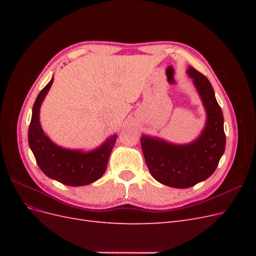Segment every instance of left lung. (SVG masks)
I'll return each mask as SVG.
<instances>
[{
	"mask_svg": "<svg viewBox=\"0 0 256 256\" xmlns=\"http://www.w3.org/2000/svg\"><path fill=\"white\" fill-rule=\"evenodd\" d=\"M188 74L193 79L207 112L205 129L196 141L174 145L143 136L141 146L152 176L173 188H189L207 180L218 166L226 150L223 114L206 76L193 67Z\"/></svg>",
	"mask_w": 256,
	"mask_h": 256,
	"instance_id": "1",
	"label": "left lung"
}]
</instances>
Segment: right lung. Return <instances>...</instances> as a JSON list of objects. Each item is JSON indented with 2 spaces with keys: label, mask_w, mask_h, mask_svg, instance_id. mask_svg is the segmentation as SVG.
I'll use <instances>...</instances> for the list:
<instances>
[{
  "label": "right lung",
  "mask_w": 256,
  "mask_h": 256,
  "mask_svg": "<svg viewBox=\"0 0 256 256\" xmlns=\"http://www.w3.org/2000/svg\"><path fill=\"white\" fill-rule=\"evenodd\" d=\"M52 83L53 79L40 90L35 100L28 127V145L38 166L48 177L74 187L88 184L97 180L106 172L118 136H112L99 148L90 152L69 150L52 143L50 138L44 134L40 124V104Z\"/></svg>",
  "instance_id": "obj_1"
}]
</instances>
